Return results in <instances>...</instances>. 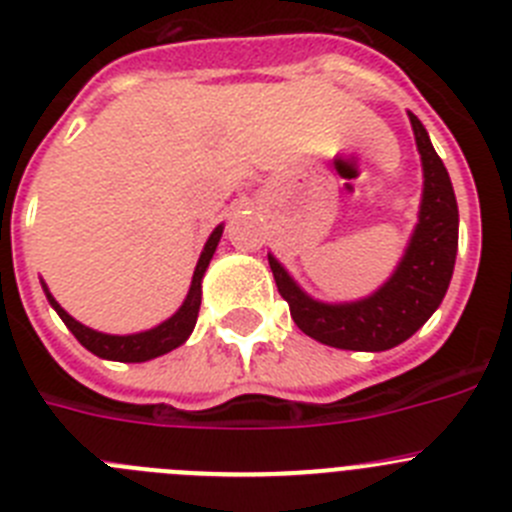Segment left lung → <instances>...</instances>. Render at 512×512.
<instances>
[{
    "mask_svg": "<svg viewBox=\"0 0 512 512\" xmlns=\"http://www.w3.org/2000/svg\"><path fill=\"white\" fill-rule=\"evenodd\" d=\"M415 143L423 158V202L410 246L392 279L379 292L359 302L323 305L307 297L274 256L279 295L287 300L292 320L315 341L346 351H387L408 341L441 305L459 246V210L449 171L438 158L423 122L410 112Z\"/></svg>",
    "mask_w": 512,
    "mask_h": 512,
    "instance_id": "obj_1",
    "label": "left lung"
}]
</instances>
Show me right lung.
Returning a JSON list of instances; mask_svg holds the SVG:
<instances>
[{"instance_id":"obj_1","label":"right lung","mask_w":512,"mask_h":512,"mask_svg":"<svg viewBox=\"0 0 512 512\" xmlns=\"http://www.w3.org/2000/svg\"><path fill=\"white\" fill-rule=\"evenodd\" d=\"M223 235V225H217L212 230L210 241L205 243V251H202L200 261H197V269H194L192 287H189V295L184 300V305L179 307L176 315H171L166 323H161L158 328L146 330V333H135V336H107V333H97V330L81 325L79 320H74L69 312L63 310L53 295L45 289V297L56 307V312L61 315V320L66 323V328L76 336V341L81 346L92 351L94 356H102V359L110 361H128V364H138V361L156 359L161 354H169L171 348L182 346L189 338V333L194 330L197 323V315H200V302H202V277H205V269L210 264L212 253H215L217 241Z\"/></svg>"}]
</instances>
